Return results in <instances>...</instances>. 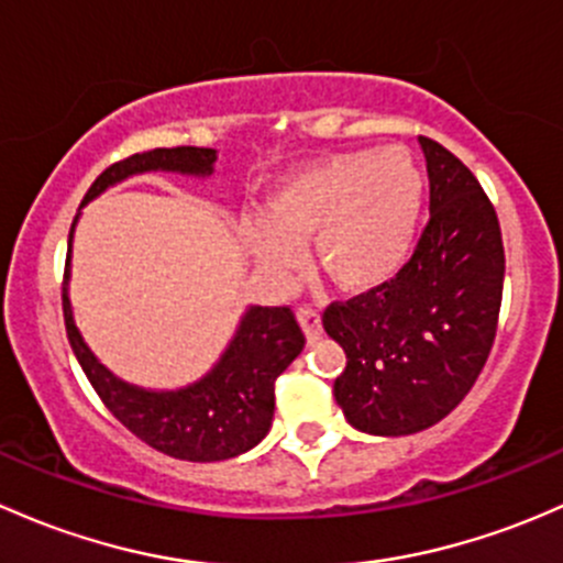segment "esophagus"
I'll return each mask as SVG.
<instances>
[{
    "mask_svg": "<svg viewBox=\"0 0 563 563\" xmlns=\"http://www.w3.org/2000/svg\"><path fill=\"white\" fill-rule=\"evenodd\" d=\"M297 318L301 323V329H305V336L310 342H316L318 336L323 334V327H321V312L316 310V307L310 305H299L297 307Z\"/></svg>",
    "mask_w": 563,
    "mask_h": 563,
    "instance_id": "esophagus-1",
    "label": "esophagus"
}]
</instances>
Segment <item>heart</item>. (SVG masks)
Wrapping results in <instances>:
<instances>
[{
	"label": "heart",
	"mask_w": 563,
	"mask_h": 563,
	"mask_svg": "<svg viewBox=\"0 0 563 563\" xmlns=\"http://www.w3.org/2000/svg\"><path fill=\"white\" fill-rule=\"evenodd\" d=\"M312 216L321 221L323 210L312 207ZM331 218H336V212H331L323 221H331ZM418 223H421V207L416 210V188L410 183L396 180L390 175L372 183V191L364 194V199H361L356 221L347 227V234L342 236V256L361 266L351 269V266H342L327 258L334 280L345 291H369V288L380 286L388 264L410 247L412 236L418 232ZM390 246L397 247L394 257L386 263L371 264L375 257L385 255Z\"/></svg>",
	"instance_id": "1"
}]
</instances>
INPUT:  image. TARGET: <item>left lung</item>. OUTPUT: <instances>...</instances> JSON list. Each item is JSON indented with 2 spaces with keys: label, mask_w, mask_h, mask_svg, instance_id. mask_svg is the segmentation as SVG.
<instances>
[{
  "label": "left lung",
  "mask_w": 563,
  "mask_h": 563,
  "mask_svg": "<svg viewBox=\"0 0 563 563\" xmlns=\"http://www.w3.org/2000/svg\"><path fill=\"white\" fill-rule=\"evenodd\" d=\"M412 147L429 177V216L412 253L383 286L323 312V329L347 356L336 405L369 434L445 418L499 334L505 266L494 207L445 145L418 134Z\"/></svg>",
  "instance_id": "obj_1"
}]
</instances>
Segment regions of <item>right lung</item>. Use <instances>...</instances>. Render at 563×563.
<instances>
[{
  "mask_svg": "<svg viewBox=\"0 0 563 563\" xmlns=\"http://www.w3.org/2000/svg\"><path fill=\"white\" fill-rule=\"evenodd\" d=\"M145 173H180L199 180H218L223 158L218 147H153L108 164L78 207L69 227L67 269L73 262V242L88 205L110 186ZM67 329L88 380L115 410L123 426L156 451L183 461H223L256 448L272 426L275 380L305 347L297 318L288 307H251L202 380L175 390L132 386L104 369L75 329L67 301Z\"/></svg>",
  "mask_w": 563,
  "mask_h": 563,
  "instance_id": "right-lung-1",
  "label": "right lung"
}]
</instances>
